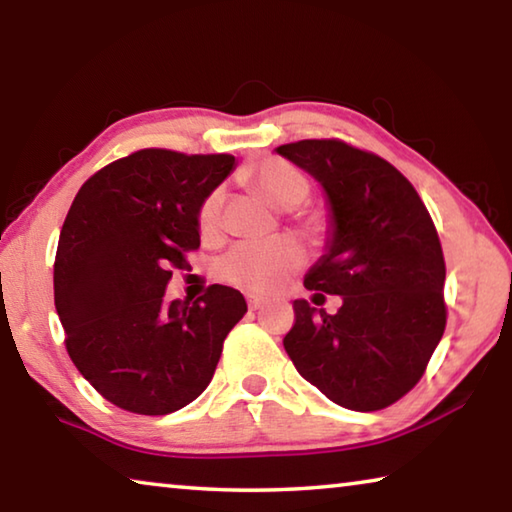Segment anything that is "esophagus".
Segmentation results:
<instances>
[{
    "mask_svg": "<svg viewBox=\"0 0 512 512\" xmlns=\"http://www.w3.org/2000/svg\"><path fill=\"white\" fill-rule=\"evenodd\" d=\"M248 307H250V310H262V307H264V300H262V298L250 296V298H248Z\"/></svg>",
    "mask_w": 512,
    "mask_h": 512,
    "instance_id": "obj_1",
    "label": "esophagus"
}]
</instances>
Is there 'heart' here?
I'll return each instance as SVG.
<instances>
[{"label": "heart", "mask_w": 512, "mask_h": 512, "mask_svg": "<svg viewBox=\"0 0 512 512\" xmlns=\"http://www.w3.org/2000/svg\"><path fill=\"white\" fill-rule=\"evenodd\" d=\"M248 180L255 189L278 209H296L310 196V180L296 166L282 159H264L248 170ZM223 191L216 189L202 200L198 225L202 234H214L221 218ZM319 230V221H310ZM303 262V250L289 237L269 241H243L216 264V273L223 280L250 291H271L294 273Z\"/></svg>", "instance_id": "b5f03b06"}]
</instances>
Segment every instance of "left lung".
<instances>
[{
    "instance_id": "left-lung-1",
    "label": "left lung",
    "mask_w": 512,
    "mask_h": 512,
    "mask_svg": "<svg viewBox=\"0 0 512 512\" xmlns=\"http://www.w3.org/2000/svg\"><path fill=\"white\" fill-rule=\"evenodd\" d=\"M275 152L326 196V246L305 287L342 296L337 314L294 300L285 351L332 403L387 408L419 383L446 326V269L431 214L392 164L344 141H298Z\"/></svg>"
}]
</instances>
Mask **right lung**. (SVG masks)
Returning <instances> with one entry per match:
<instances>
[{
	"label": "right lung",
	"instance_id": "obj_1",
	"mask_svg": "<svg viewBox=\"0 0 512 512\" xmlns=\"http://www.w3.org/2000/svg\"><path fill=\"white\" fill-rule=\"evenodd\" d=\"M234 168L232 154L139 150L97 170L72 200L54 305L70 360L118 408L168 415L198 399L248 312L225 285L196 303L166 300L170 269L200 246L202 200Z\"/></svg>",
	"mask_w": 512,
	"mask_h": 512
}]
</instances>
